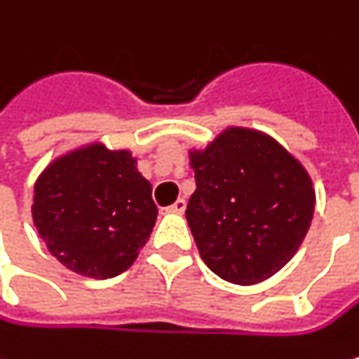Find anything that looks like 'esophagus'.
<instances>
[{
  "instance_id": "1",
  "label": "esophagus",
  "mask_w": 359,
  "mask_h": 359,
  "mask_svg": "<svg viewBox=\"0 0 359 359\" xmlns=\"http://www.w3.org/2000/svg\"><path fill=\"white\" fill-rule=\"evenodd\" d=\"M185 208H187V202H185V198H178L174 204L165 206L163 210H165V212H176V215H181V212H185Z\"/></svg>"
}]
</instances>
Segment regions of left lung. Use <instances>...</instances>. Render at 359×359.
<instances>
[{
    "instance_id": "1",
    "label": "left lung",
    "mask_w": 359,
    "mask_h": 359,
    "mask_svg": "<svg viewBox=\"0 0 359 359\" xmlns=\"http://www.w3.org/2000/svg\"><path fill=\"white\" fill-rule=\"evenodd\" d=\"M191 165L196 191L185 217L204 264L236 285L283 268L315 210L306 170L270 136L238 127L191 153Z\"/></svg>"
}]
</instances>
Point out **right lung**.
Returning a JSON list of instances; mask_svg holds the SVG:
<instances>
[{"mask_svg":"<svg viewBox=\"0 0 359 359\" xmlns=\"http://www.w3.org/2000/svg\"><path fill=\"white\" fill-rule=\"evenodd\" d=\"M157 221L151 183L127 151L100 144L57 159L34 189V223L69 270L112 278L138 257Z\"/></svg>","mask_w":359,"mask_h":359,"instance_id":"obj_1","label":"right lung"}]
</instances>
